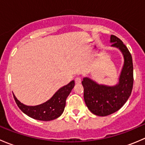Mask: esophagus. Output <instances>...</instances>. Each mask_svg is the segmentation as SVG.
Listing matches in <instances>:
<instances>
[{"instance_id":"obj_1","label":"esophagus","mask_w":145,"mask_h":145,"mask_svg":"<svg viewBox=\"0 0 145 145\" xmlns=\"http://www.w3.org/2000/svg\"><path fill=\"white\" fill-rule=\"evenodd\" d=\"M75 83H76V84H80V83H81V78H80V77H76V78H75Z\"/></svg>"}]
</instances>
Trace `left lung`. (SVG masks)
<instances>
[{"label":"left lung","instance_id":"8db88e82","mask_svg":"<svg viewBox=\"0 0 145 145\" xmlns=\"http://www.w3.org/2000/svg\"><path fill=\"white\" fill-rule=\"evenodd\" d=\"M112 47L117 48L123 55L124 63L118 84L114 86L98 84L85 77L82 81L84 100L89 110L100 116H108L117 112L131 96L133 86V65L131 54L122 41L112 35Z\"/></svg>","mask_w":145,"mask_h":145}]
</instances>
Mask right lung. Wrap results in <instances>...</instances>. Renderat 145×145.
<instances>
[{"label":"right lung","instance_id":"right-lung-1","mask_svg":"<svg viewBox=\"0 0 145 145\" xmlns=\"http://www.w3.org/2000/svg\"><path fill=\"white\" fill-rule=\"evenodd\" d=\"M74 81L59 88L50 100L41 105L36 106H27L21 103L14 94V99L18 107L29 117L39 120L48 121L55 119L62 115L66 105V100L74 87Z\"/></svg>","mask_w":145,"mask_h":145}]
</instances>
